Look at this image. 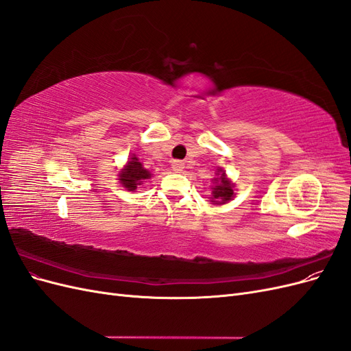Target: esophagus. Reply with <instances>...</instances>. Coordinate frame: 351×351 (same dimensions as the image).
<instances>
[{"label": "esophagus", "mask_w": 351, "mask_h": 351, "mask_svg": "<svg viewBox=\"0 0 351 351\" xmlns=\"http://www.w3.org/2000/svg\"><path fill=\"white\" fill-rule=\"evenodd\" d=\"M171 168L174 169L176 173L183 171V168H184V162H183V161H180V159H176V161H173V162H171Z\"/></svg>", "instance_id": "obj_1"}]
</instances>
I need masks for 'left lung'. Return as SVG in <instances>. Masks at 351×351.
<instances>
[{
	"label": "left lung",
	"instance_id": "obj_1",
	"mask_svg": "<svg viewBox=\"0 0 351 351\" xmlns=\"http://www.w3.org/2000/svg\"><path fill=\"white\" fill-rule=\"evenodd\" d=\"M217 174L219 177L214 178L215 186L212 187V200L215 205H222V204H227L228 200H231L234 197V190H232V183L227 178L224 169L218 168Z\"/></svg>",
	"mask_w": 351,
	"mask_h": 351
}]
</instances>
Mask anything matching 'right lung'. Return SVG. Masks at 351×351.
Masks as SVG:
<instances>
[{"mask_svg":"<svg viewBox=\"0 0 351 351\" xmlns=\"http://www.w3.org/2000/svg\"><path fill=\"white\" fill-rule=\"evenodd\" d=\"M151 177L152 174L146 168H143L142 162H139V158L136 155H132L129 158V161H127L125 167L119 174L120 184L129 190V192H136L137 186H142Z\"/></svg>","mask_w":351,"mask_h":351,"instance_id":"1","label":"right lung"}]
</instances>
